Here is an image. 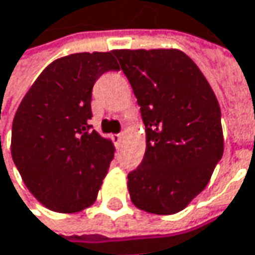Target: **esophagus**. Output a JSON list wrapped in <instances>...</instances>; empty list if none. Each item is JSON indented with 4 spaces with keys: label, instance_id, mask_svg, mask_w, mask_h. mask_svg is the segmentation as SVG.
I'll use <instances>...</instances> for the list:
<instances>
[{
    "label": "esophagus",
    "instance_id": "esophagus-1",
    "mask_svg": "<svg viewBox=\"0 0 255 255\" xmlns=\"http://www.w3.org/2000/svg\"><path fill=\"white\" fill-rule=\"evenodd\" d=\"M122 139H123V133L115 134V136H113V140L116 142V145H121V143H122Z\"/></svg>",
    "mask_w": 255,
    "mask_h": 255
}]
</instances>
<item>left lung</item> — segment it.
<instances>
[{
    "instance_id": "8db88e82",
    "label": "left lung",
    "mask_w": 255,
    "mask_h": 255,
    "mask_svg": "<svg viewBox=\"0 0 255 255\" xmlns=\"http://www.w3.org/2000/svg\"><path fill=\"white\" fill-rule=\"evenodd\" d=\"M140 106L142 163L128 175L130 199L158 215L182 211L223 158L221 109L198 66L176 48L115 50Z\"/></svg>"
}]
</instances>
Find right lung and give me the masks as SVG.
<instances>
[{
	"instance_id": "add662e5",
	"label": "right lung",
	"mask_w": 255,
	"mask_h": 255,
	"mask_svg": "<svg viewBox=\"0 0 255 255\" xmlns=\"http://www.w3.org/2000/svg\"><path fill=\"white\" fill-rule=\"evenodd\" d=\"M113 51L76 53L45 67L12 121L11 155L25 186L48 210L73 214L90 207L115 156L112 140L92 130V90Z\"/></svg>"
}]
</instances>
